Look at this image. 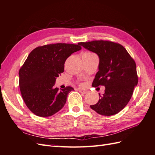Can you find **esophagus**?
<instances>
[{
  "mask_svg": "<svg viewBox=\"0 0 155 155\" xmlns=\"http://www.w3.org/2000/svg\"><path fill=\"white\" fill-rule=\"evenodd\" d=\"M79 92H80L82 93V94H86L87 92H88V91H86V90H79Z\"/></svg>",
  "mask_w": 155,
  "mask_h": 155,
  "instance_id": "esophagus-1",
  "label": "esophagus"
}]
</instances>
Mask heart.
Listing matches in <instances>:
<instances>
[{
  "mask_svg": "<svg viewBox=\"0 0 155 155\" xmlns=\"http://www.w3.org/2000/svg\"><path fill=\"white\" fill-rule=\"evenodd\" d=\"M84 54H85V55H90V54H94L93 53H92V52H85ZM81 86H84L83 84H81Z\"/></svg>",
  "mask_w": 155,
  "mask_h": 155,
  "instance_id": "1",
  "label": "heart"
}]
</instances>
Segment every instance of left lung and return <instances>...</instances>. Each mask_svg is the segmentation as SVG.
<instances>
[{
  "label": "left lung",
  "mask_w": 155,
  "mask_h": 155,
  "mask_svg": "<svg viewBox=\"0 0 155 155\" xmlns=\"http://www.w3.org/2000/svg\"><path fill=\"white\" fill-rule=\"evenodd\" d=\"M100 58L99 71L92 82L93 87L104 86L105 93L92 109L104 116L116 114L124 109L132 96L138 77L136 62L125 48L109 41L80 42Z\"/></svg>",
  "instance_id": "1"
}]
</instances>
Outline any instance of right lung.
<instances>
[{
    "label": "right lung",
    "mask_w": 155,
    "mask_h": 155,
    "mask_svg": "<svg viewBox=\"0 0 155 155\" xmlns=\"http://www.w3.org/2000/svg\"><path fill=\"white\" fill-rule=\"evenodd\" d=\"M78 45L49 44L31 51L19 71V88L23 100L37 116L53 115L65 105L67 96L73 88H55V80L64 71L67 58L80 50Z\"/></svg>",
    "instance_id": "obj_1"
}]
</instances>
